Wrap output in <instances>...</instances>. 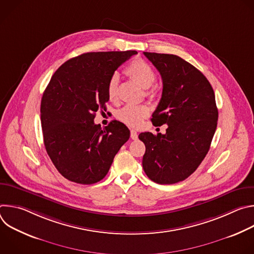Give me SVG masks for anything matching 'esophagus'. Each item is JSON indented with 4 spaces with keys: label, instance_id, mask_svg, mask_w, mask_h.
Here are the masks:
<instances>
[{
    "label": "esophagus",
    "instance_id": "obj_1",
    "mask_svg": "<svg viewBox=\"0 0 254 254\" xmlns=\"http://www.w3.org/2000/svg\"><path fill=\"white\" fill-rule=\"evenodd\" d=\"M130 137H131V139H136L137 138V132L135 130L131 129L130 130Z\"/></svg>",
    "mask_w": 254,
    "mask_h": 254
}]
</instances>
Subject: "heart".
Here are the masks:
<instances>
[{"label":"heart","instance_id":"1","mask_svg":"<svg viewBox=\"0 0 254 254\" xmlns=\"http://www.w3.org/2000/svg\"><path fill=\"white\" fill-rule=\"evenodd\" d=\"M126 74L136 82L142 88L151 87L156 79L157 75L153 67L144 60L137 59L132 61L125 70ZM119 75L117 73L113 74L107 82L106 93L107 97L111 101L118 100L119 97ZM149 96L154 95V90H149L147 92ZM150 115V107L146 104H127L124 106L122 110L117 113V118L131 127H137L141 125L142 121L148 118Z\"/></svg>","mask_w":254,"mask_h":254}]
</instances>
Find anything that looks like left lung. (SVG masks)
<instances>
[{
    "instance_id": "left-lung-1",
    "label": "left lung",
    "mask_w": 254,
    "mask_h": 254,
    "mask_svg": "<svg viewBox=\"0 0 254 254\" xmlns=\"http://www.w3.org/2000/svg\"><path fill=\"white\" fill-rule=\"evenodd\" d=\"M158 69L163 92L152 123L166 133L141 132L142 168L154 182L175 184L192 175L206 157L217 127L214 90L201 71L173 54L143 52Z\"/></svg>"
}]
</instances>
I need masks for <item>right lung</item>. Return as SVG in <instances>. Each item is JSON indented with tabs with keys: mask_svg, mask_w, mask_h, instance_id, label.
Here are the masks:
<instances>
[{
	"mask_svg": "<svg viewBox=\"0 0 254 254\" xmlns=\"http://www.w3.org/2000/svg\"><path fill=\"white\" fill-rule=\"evenodd\" d=\"M136 53H84L63 63L51 77L40 108L44 144L55 168L71 182H99L129 138L123 123L113 121L102 129L94 118L105 110L111 76Z\"/></svg>",
	"mask_w": 254,
	"mask_h": 254,
	"instance_id": "1",
	"label": "right lung"
}]
</instances>
